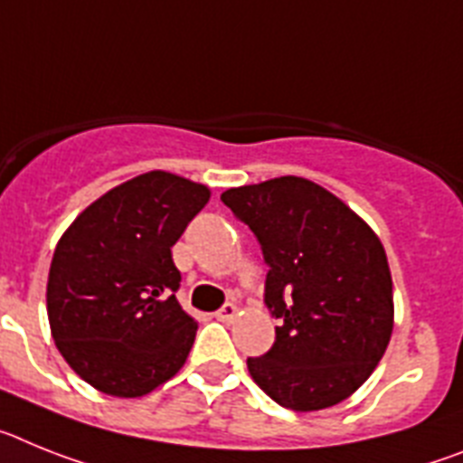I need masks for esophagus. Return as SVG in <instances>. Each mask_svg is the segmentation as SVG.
Listing matches in <instances>:
<instances>
[{
  "instance_id": "obj_1",
  "label": "esophagus",
  "mask_w": 463,
  "mask_h": 463,
  "mask_svg": "<svg viewBox=\"0 0 463 463\" xmlns=\"http://www.w3.org/2000/svg\"><path fill=\"white\" fill-rule=\"evenodd\" d=\"M237 317H240V307H237L235 303H226L223 307L219 309V312H216V319L223 321V324H232Z\"/></svg>"
}]
</instances>
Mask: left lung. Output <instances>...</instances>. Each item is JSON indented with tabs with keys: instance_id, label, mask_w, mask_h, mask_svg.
I'll list each match as a JSON object with an SVG mask.
<instances>
[{
	"instance_id": "left-lung-1",
	"label": "left lung",
	"mask_w": 463,
	"mask_h": 463,
	"mask_svg": "<svg viewBox=\"0 0 463 463\" xmlns=\"http://www.w3.org/2000/svg\"><path fill=\"white\" fill-rule=\"evenodd\" d=\"M223 204L259 237L275 345L247 359L281 408L315 412L349 399L387 352L393 284L380 237L349 204L303 176L228 188Z\"/></svg>"
}]
</instances>
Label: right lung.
<instances>
[{"label":"right lung","instance_id":"right-lung-1","mask_svg":"<svg viewBox=\"0 0 463 463\" xmlns=\"http://www.w3.org/2000/svg\"><path fill=\"white\" fill-rule=\"evenodd\" d=\"M209 186L165 170L88 204L55 244L51 335L71 371L116 399H139L186 364L198 321L176 300L172 247L209 203Z\"/></svg>","mask_w":463,"mask_h":463}]
</instances>
